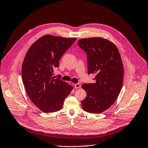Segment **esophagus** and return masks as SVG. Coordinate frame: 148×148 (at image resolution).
<instances>
[{
  "mask_svg": "<svg viewBox=\"0 0 148 148\" xmlns=\"http://www.w3.org/2000/svg\"><path fill=\"white\" fill-rule=\"evenodd\" d=\"M74 87H75V88L76 89H77V88H80V87H81V84H80L79 83H77V84H75Z\"/></svg>",
  "mask_w": 148,
  "mask_h": 148,
  "instance_id": "obj_1",
  "label": "esophagus"
}]
</instances>
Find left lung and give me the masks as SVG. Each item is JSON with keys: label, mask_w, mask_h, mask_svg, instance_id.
<instances>
[{"label": "left lung", "mask_w": 148, "mask_h": 148, "mask_svg": "<svg viewBox=\"0 0 148 148\" xmlns=\"http://www.w3.org/2000/svg\"><path fill=\"white\" fill-rule=\"evenodd\" d=\"M78 46L87 54L88 74L95 75L94 83L82 84L87 92L81 101L84 111L99 114L115 102L122 88L123 67L119 52L110 41L100 37L82 38Z\"/></svg>", "instance_id": "left-lung-1"}]
</instances>
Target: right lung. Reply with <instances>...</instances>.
<instances>
[{"instance_id": "right-lung-1", "label": "right lung", "mask_w": 148, "mask_h": 148, "mask_svg": "<svg viewBox=\"0 0 148 148\" xmlns=\"http://www.w3.org/2000/svg\"><path fill=\"white\" fill-rule=\"evenodd\" d=\"M75 40L76 38L44 36L34 42L26 54L22 69L23 82L31 101L44 112L60 110L73 89L65 81L54 79L53 73Z\"/></svg>"}]
</instances>
